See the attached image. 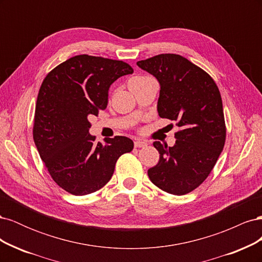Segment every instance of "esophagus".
I'll return each mask as SVG.
<instances>
[{
  "label": "esophagus",
  "instance_id": "34e87169",
  "mask_svg": "<svg viewBox=\"0 0 262 262\" xmlns=\"http://www.w3.org/2000/svg\"><path fill=\"white\" fill-rule=\"evenodd\" d=\"M146 145H147V143L145 141H142V140L134 141V146H136V147H145Z\"/></svg>",
  "mask_w": 262,
  "mask_h": 262
}]
</instances>
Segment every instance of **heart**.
<instances>
[{"instance_id":"1","label":"heart","mask_w":262,"mask_h":262,"mask_svg":"<svg viewBox=\"0 0 262 262\" xmlns=\"http://www.w3.org/2000/svg\"><path fill=\"white\" fill-rule=\"evenodd\" d=\"M144 78H147V77H146V76H137V77H133L131 81H133V80H134V81H138V80H144Z\"/></svg>"}]
</instances>
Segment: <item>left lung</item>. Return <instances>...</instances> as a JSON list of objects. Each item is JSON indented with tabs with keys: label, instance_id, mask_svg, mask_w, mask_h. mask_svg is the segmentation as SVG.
I'll list each match as a JSON object with an SVG mask.
<instances>
[{
	"label": "left lung",
	"instance_id": "obj_1",
	"mask_svg": "<svg viewBox=\"0 0 262 262\" xmlns=\"http://www.w3.org/2000/svg\"><path fill=\"white\" fill-rule=\"evenodd\" d=\"M137 66L161 85L158 116L175 121L180 128L173 146L154 142L160 161L147 175L163 191L189 193L207 179L225 144L219 87L205 71L179 54H158L138 61Z\"/></svg>",
	"mask_w": 262,
	"mask_h": 262
}]
</instances>
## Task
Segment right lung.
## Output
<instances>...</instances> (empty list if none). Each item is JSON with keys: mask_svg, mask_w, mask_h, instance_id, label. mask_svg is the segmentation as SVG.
<instances>
[{"mask_svg": "<svg viewBox=\"0 0 262 262\" xmlns=\"http://www.w3.org/2000/svg\"><path fill=\"white\" fill-rule=\"evenodd\" d=\"M132 73L123 61L80 54L45 77L36 102L34 141L50 176L69 193L97 191L112 178L118 158L133 149L126 137L96 144L89 132V116L106 109L110 85Z\"/></svg>", "mask_w": 262, "mask_h": 262, "instance_id": "1", "label": "right lung"}]
</instances>
